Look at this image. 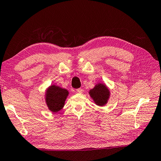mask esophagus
I'll return each instance as SVG.
<instances>
[{
	"mask_svg": "<svg viewBox=\"0 0 161 161\" xmlns=\"http://www.w3.org/2000/svg\"><path fill=\"white\" fill-rule=\"evenodd\" d=\"M76 91H77V92H78V93H82L83 90L82 88H78L77 90H76Z\"/></svg>",
	"mask_w": 161,
	"mask_h": 161,
	"instance_id": "esophagus-1",
	"label": "esophagus"
}]
</instances>
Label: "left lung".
<instances>
[{
  "instance_id": "1",
  "label": "left lung",
  "mask_w": 161,
  "mask_h": 161,
  "mask_svg": "<svg viewBox=\"0 0 161 161\" xmlns=\"http://www.w3.org/2000/svg\"><path fill=\"white\" fill-rule=\"evenodd\" d=\"M89 94L93 99L97 105H105L109 97V91L107 87L103 84L99 83L95 86L93 89L90 91Z\"/></svg>"
}]
</instances>
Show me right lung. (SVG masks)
I'll return each instance as SVG.
<instances>
[{
  "mask_svg": "<svg viewBox=\"0 0 161 161\" xmlns=\"http://www.w3.org/2000/svg\"><path fill=\"white\" fill-rule=\"evenodd\" d=\"M69 95L66 89L52 86L46 93V103L48 108L53 112H57L64 108L65 100Z\"/></svg>",
  "mask_w": 161,
  "mask_h": 161,
  "instance_id": "add662e5",
  "label": "right lung"
}]
</instances>
